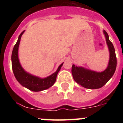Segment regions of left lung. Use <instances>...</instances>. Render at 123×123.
<instances>
[{
    "mask_svg": "<svg viewBox=\"0 0 123 123\" xmlns=\"http://www.w3.org/2000/svg\"><path fill=\"white\" fill-rule=\"evenodd\" d=\"M106 44L110 52V60L107 68L102 72H97L83 67L73 65L71 73L76 82L84 87L89 89H99L104 86L113 76L117 68V56L114 46L109 40L107 32L104 30Z\"/></svg>",
    "mask_w": 123,
    "mask_h": 123,
    "instance_id": "left-lung-1",
    "label": "left lung"
}]
</instances>
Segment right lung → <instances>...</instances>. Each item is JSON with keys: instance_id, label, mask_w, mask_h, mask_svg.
Instances as JSON below:
<instances>
[{"instance_id": "add662e5", "label": "right lung", "mask_w": 123, "mask_h": 123, "mask_svg": "<svg viewBox=\"0 0 123 123\" xmlns=\"http://www.w3.org/2000/svg\"><path fill=\"white\" fill-rule=\"evenodd\" d=\"M24 32L25 31H23L18 37V41L14 46L12 54V65L15 77L21 86L30 91L39 92L47 89L54 85L55 82L57 74L60 70L63 63L60 65L57 70L54 73L45 78H41L35 76L25 71V69L21 67L18 59V47L21 36L23 35Z\"/></svg>"}]
</instances>
